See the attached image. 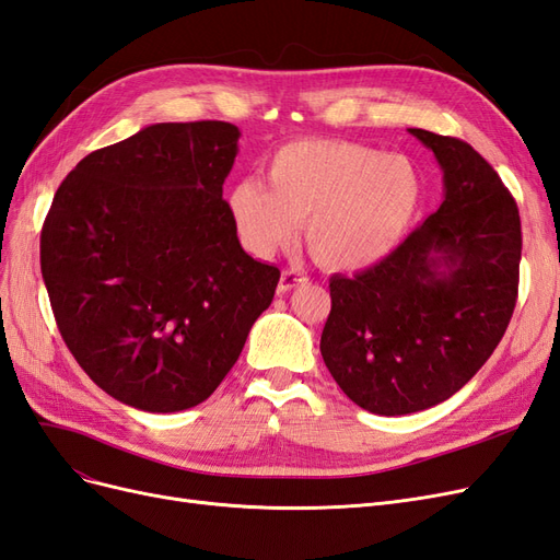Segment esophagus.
I'll use <instances>...</instances> for the list:
<instances>
[{
    "label": "esophagus",
    "instance_id": "esophagus-1",
    "mask_svg": "<svg viewBox=\"0 0 560 560\" xmlns=\"http://www.w3.org/2000/svg\"><path fill=\"white\" fill-rule=\"evenodd\" d=\"M308 282V278L301 273V270H296V268H284L282 270V276H280V284H278V292L280 294H284V292H292L294 287H299V284H306Z\"/></svg>",
    "mask_w": 560,
    "mask_h": 560
}]
</instances>
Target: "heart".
Segmentation results:
<instances>
[{"mask_svg": "<svg viewBox=\"0 0 560 560\" xmlns=\"http://www.w3.org/2000/svg\"><path fill=\"white\" fill-rule=\"evenodd\" d=\"M268 186L243 179L229 208L241 241L257 257L296 241L306 224L313 257L334 270H362L387 259L416 226L425 177L401 154L343 140L280 147L266 167Z\"/></svg>", "mask_w": 560, "mask_h": 560, "instance_id": "b5f03b06", "label": "heart"}]
</instances>
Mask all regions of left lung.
I'll return each mask as SVG.
<instances>
[{"label":"left lung","mask_w":560,"mask_h":560,"mask_svg":"<svg viewBox=\"0 0 560 560\" xmlns=\"http://www.w3.org/2000/svg\"><path fill=\"white\" fill-rule=\"evenodd\" d=\"M444 171V202L387 259L331 276L319 352L362 409L406 416L453 397L486 364L518 296L516 200L479 151L411 128Z\"/></svg>","instance_id":"obj_1"}]
</instances>
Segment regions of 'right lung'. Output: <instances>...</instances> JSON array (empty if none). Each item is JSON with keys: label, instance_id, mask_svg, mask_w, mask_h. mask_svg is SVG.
I'll return each instance as SVG.
<instances>
[{"label": "right lung", "instance_id": "add662e5", "mask_svg": "<svg viewBox=\"0 0 560 560\" xmlns=\"http://www.w3.org/2000/svg\"><path fill=\"white\" fill-rule=\"evenodd\" d=\"M238 138L226 121L147 126L81 159L44 219L62 341L135 409L206 401L273 301L280 270L241 247L222 198Z\"/></svg>", "mask_w": 560, "mask_h": 560}]
</instances>
